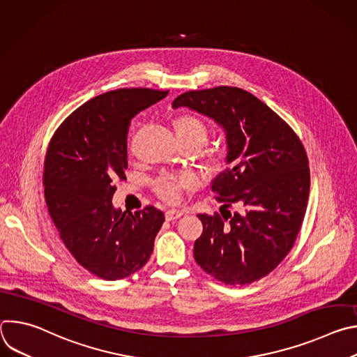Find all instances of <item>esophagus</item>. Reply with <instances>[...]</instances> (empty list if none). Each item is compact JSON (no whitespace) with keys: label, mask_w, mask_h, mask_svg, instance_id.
I'll use <instances>...</instances> for the list:
<instances>
[{"label":"esophagus","mask_w":357,"mask_h":357,"mask_svg":"<svg viewBox=\"0 0 357 357\" xmlns=\"http://www.w3.org/2000/svg\"><path fill=\"white\" fill-rule=\"evenodd\" d=\"M182 215H183L182 212L175 211V209H171V211H167V212H165V219H167L168 222H172V220L179 219Z\"/></svg>","instance_id":"obj_1"}]
</instances>
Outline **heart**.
Segmentation results:
<instances>
[{"mask_svg":"<svg viewBox=\"0 0 357 357\" xmlns=\"http://www.w3.org/2000/svg\"><path fill=\"white\" fill-rule=\"evenodd\" d=\"M176 138L181 145L192 144L197 148L208 141L209 128L206 123L192 114H183L172 123ZM212 162H218L216 155H211ZM196 183L195 176L189 174L183 175H164L157 181V193L169 203H176L182 197V192L192 189Z\"/></svg>","mask_w":357,"mask_h":357,"instance_id":"obj_1","label":"heart"}]
</instances>
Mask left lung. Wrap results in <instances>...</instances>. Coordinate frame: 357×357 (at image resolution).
I'll use <instances>...</instances> for the list:
<instances>
[{
	"instance_id": "8db88e82",
	"label": "left lung",
	"mask_w": 357,
	"mask_h": 357,
	"mask_svg": "<svg viewBox=\"0 0 357 357\" xmlns=\"http://www.w3.org/2000/svg\"><path fill=\"white\" fill-rule=\"evenodd\" d=\"M174 109L212 119L226 134L229 168L212 190L222 216L197 215L203 233L195 241L196 263L216 280L244 285L271 273L292 248L310 196L307 152L289 126L251 93L229 86L186 91Z\"/></svg>"
}]
</instances>
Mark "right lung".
I'll use <instances>...</instances> for the list:
<instances>
[{
    "instance_id": "obj_1",
    "label": "right lung",
    "mask_w": 357,
    "mask_h": 357,
    "mask_svg": "<svg viewBox=\"0 0 357 357\" xmlns=\"http://www.w3.org/2000/svg\"><path fill=\"white\" fill-rule=\"evenodd\" d=\"M152 89H119L75 110L50 139L43 185L47 211L76 261L116 281L145 266L165 218L154 206L131 213L113 206L126 178L131 120L167 97Z\"/></svg>"
}]
</instances>
